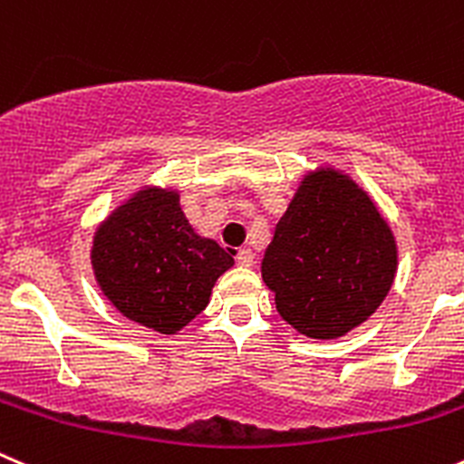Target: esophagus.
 I'll return each mask as SVG.
<instances>
[{
    "label": "esophagus",
    "mask_w": 464,
    "mask_h": 464,
    "mask_svg": "<svg viewBox=\"0 0 464 464\" xmlns=\"http://www.w3.org/2000/svg\"><path fill=\"white\" fill-rule=\"evenodd\" d=\"M237 264H239V266H253L255 264V255H253V250L250 248H241L239 253H237Z\"/></svg>",
    "instance_id": "34e87169"
}]
</instances>
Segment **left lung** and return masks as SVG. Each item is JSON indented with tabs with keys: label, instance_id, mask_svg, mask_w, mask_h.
I'll return each mask as SVG.
<instances>
[{
	"label": "left lung",
	"instance_id": "8db88e82",
	"mask_svg": "<svg viewBox=\"0 0 464 464\" xmlns=\"http://www.w3.org/2000/svg\"><path fill=\"white\" fill-rule=\"evenodd\" d=\"M396 268V237L373 198L343 170L316 166L277 220L262 280L291 328L339 339L376 314Z\"/></svg>",
	"mask_w": 464,
	"mask_h": 464
}]
</instances>
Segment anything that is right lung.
Listing matches in <instances>:
<instances>
[{"mask_svg":"<svg viewBox=\"0 0 464 464\" xmlns=\"http://www.w3.org/2000/svg\"><path fill=\"white\" fill-rule=\"evenodd\" d=\"M91 266L122 316L178 334L205 310L235 257L191 227L178 188L143 184L95 227Z\"/></svg>","mask_w":464,"mask_h":464,"instance_id":"right-lung-1","label":"right lung"}]
</instances>
